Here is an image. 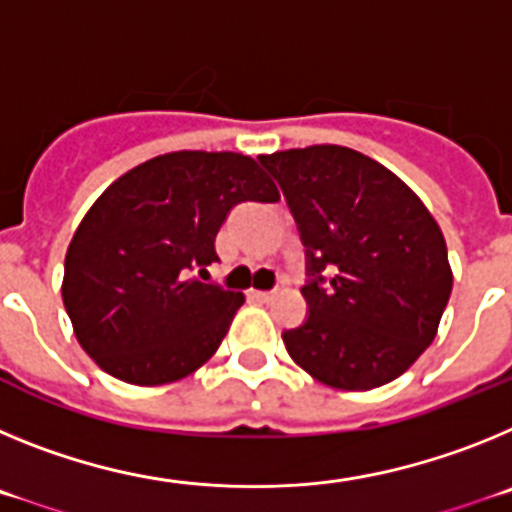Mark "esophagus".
I'll list each match as a JSON object with an SVG mask.
<instances>
[{
	"mask_svg": "<svg viewBox=\"0 0 512 512\" xmlns=\"http://www.w3.org/2000/svg\"><path fill=\"white\" fill-rule=\"evenodd\" d=\"M251 297H253V300H259V302H271L274 297H277V292H261V289H253Z\"/></svg>",
	"mask_w": 512,
	"mask_h": 512,
	"instance_id": "34e87169",
	"label": "esophagus"
}]
</instances>
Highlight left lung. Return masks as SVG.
<instances>
[{"instance_id": "left-lung-1", "label": "left lung", "mask_w": 512, "mask_h": 512, "mask_svg": "<svg viewBox=\"0 0 512 512\" xmlns=\"http://www.w3.org/2000/svg\"><path fill=\"white\" fill-rule=\"evenodd\" d=\"M259 161L282 187L307 248L302 295L310 315L282 333L289 356L318 382L348 392L408 372L436 338L454 282L428 207L354 148H289Z\"/></svg>"}]
</instances>
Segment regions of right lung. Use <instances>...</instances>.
<instances>
[{"label": "right lung", "mask_w": 512, "mask_h": 512, "mask_svg": "<svg viewBox=\"0 0 512 512\" xmlns=\"http://www.w3.org/2000/svg\"><path fill=\"white\" fill-rule=\"evenodd\" d=\"M279 189L243 153L176 151L135 166L76 228L61 295L76 341L102 372L138 387L171 384L217 351L246 297L200 282L238 202Z\"/></svg>", "instance_id": "add662e5"}]
</instances>
